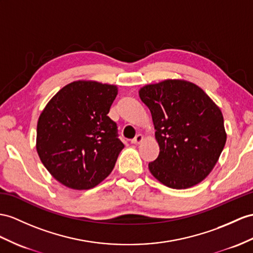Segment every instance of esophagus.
Here are the masks:
<instances>
[{
    "instance_id": "obj_1",
    "label": "esophagus",
    "mask_w": 253,
    "mask_h": 253,
    "mask_svg": "<svg viewBox=\"0 0 253 253\" xmlns=\"http://www.w3.org/2000/svg\"><path fill=\"white\" fill-rule=\"evenodd\" d=\"M143 140H144V136H143V135H141V134H137L136 136H135V137L131 140V143L134 144V145H137V144H140Z\"/></svg>"
}]
</instances>
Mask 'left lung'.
<instances>
[{
  "label": "left lung",
  "mask_w": 253,
  "mask_h": 253,
  "mask_svg": "<svg viewBox=\"0 0 253 253\" xmlns=\"http://www.w3.org/2000/svg\"><path fill=\"white\" fill-rule=\"evenodd\" d=\"M138 93L151 113L160 147L159 157L148 165L152 176L178 190L204 180L226 141L217 104L199 85L183 79L146 84Z\"/></svg>",
  "instance_id": "left-lung-1"
}]
</instances>
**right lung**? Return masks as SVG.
Instances as JSON below:
<instances>
[{"mask_svg":"<svg viewBox=\"0 0 253 253\" xmlns=\"http://www.w3.org/2000/svg\"><path fill=\"white\" fill-rule=\"evenodd\" d=\"M115 84L77 80L61 89L40 116L36 150L63 186L89 190L112 173L120 151L117 125L109 118Z\"/></svg>","mask_w":253,"mask_h":253,"instance_id":"add662e5","label":"right lung"}]
</instances>
